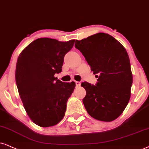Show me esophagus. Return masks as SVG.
Returning <instances> with one entry per match:
<instances>
[{"label": "esophagus", "instance_id": "esophagus-1", "mask_svg": "<svg viewBox=\"0 0 149 149\" xmlns=\"http://www.w3.org/2000/svg\"><path fill=\"white\" fill-rule=\"evenodd\" d=\"M75 83H76V86H80V84H81L80 82H78V81H76V82H75Z\"/></svg>", "mask_w": 149, "mask_h": 149}]
</instances>
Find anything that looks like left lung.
Returning <instances> with one entry per match:
<instances>
[{
	"label": "left lung",
	"mask_w": 149,
	"mask_h": 149,
	"mask_svg": "<svg viewBox=\"0 0 149 149\" xmlns=\"http://www.w3.org/2000/svg\"><path fill=\"white\" fill-rule=\"evenodd\" d=\"M75 47L98 78L95 86L81 84L86 92L82 102L87 112L97 120L112 121L122 114L131 97L133 77L125 48L104 33L76 40Z\"/></svg>",
	"instance_id": "1"
}]
</instances>
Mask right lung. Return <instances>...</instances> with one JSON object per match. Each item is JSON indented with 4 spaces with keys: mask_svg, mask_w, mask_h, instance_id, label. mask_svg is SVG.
<instances>
[{
    "mask_svg": "<svg viewBox=\"0 0 149 149\" xmlns=\"http://www.w3.org/2000/svg\"><path fill=\"white\" fill-rule=\"evenodd\" d=\"M74 42V39L63 42L39 38L19 55L15 69L17 87L27 114L37 125H55L64 117L67 100L76 84L61 82L54 74L61 72L65 55Z\"/></svg>",
    "mask_w": 149,
    "mask_h": 149,
    "instance_id": "obj_1",
    "label": "right lung"
}]
</instances>
